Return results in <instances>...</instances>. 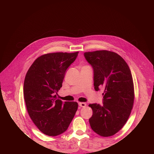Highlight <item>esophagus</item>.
<instances>
[{
    "mask_svg": "<svg viewBox=\"0 0 154 154\" xmlns=\"http://www.w3.org/2000/svg\"><path fill=\"white\" fill-rule=\"evenodd\" d=\"M78 105L81 107H85L86 106V103H84V102H80V103H78Z\"/></svg>",
    "mask_w": 154,
    "mask_h": 154,
    "instance_id": "obj_1",
    "label": "esophagus"
}]
</instances>
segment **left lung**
Here are the masks:
<instances>
[{
  "instance_id": "8db88e82",
  "label": "left lung",
  "mask_w": 154,
  "mask_h": 154,
  "mask_svg": "<svg viewBox=\"0 0 154 154\" xmlns=\"http://www.w3.org/2000/svg\"><path fill=\"white\" fill-rule=\"evenodd\" d=\"M93 69L94 87L104 88L103 105L89 104L92 116L91 127L101 136H113L122 128L133 107L134 90L127 63L117 53L102 50L84 53Z\"/></svg>"
}]
</instances>
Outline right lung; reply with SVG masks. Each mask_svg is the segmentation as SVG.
Instances as JSON below:
<instances>
[{"label": "right lung", "mask_w": 154, "mask_h": 154, "mask_svg": "<svg viewBox=\"0 0 154 154\" xmlns=\"http://www.w3.org/2000/svg\"><path fill=\"white\" fill-rule=\"evenodd\" d=\"M73 53H54L35 60L25 77L24 96L31 119L40 131L57 136L67 130L78 103L57 99L68 67L78 57Z\"/></svg>", "instance_id": "right-lung-1"}]
</instances>
